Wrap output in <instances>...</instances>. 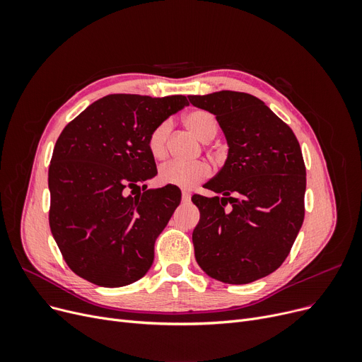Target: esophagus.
Instances as JSON below:
<instances>
[{
  "label": "esophagus",
  "mask_w": 362,
  "mask_h": 362,
  "mask_svg": "<svg viewBox=\"0 0 362 362\" xmlns=\"http://www.w3.org/2000/svg\"><path fill=\"white\" fill-rule=\"evenodd\" d=\"M182 201H183V202H189V201H191V194L183 191V192H182Z\"/></svg>",
  "instance_id": "34e87169"
}]
</instances>
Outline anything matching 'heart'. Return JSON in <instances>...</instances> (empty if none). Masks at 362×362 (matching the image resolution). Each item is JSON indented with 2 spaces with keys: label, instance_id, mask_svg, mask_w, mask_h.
I'll return each mask as SVG.
<instances>
[{
  "label": "heart",
  "instance_id": "heart-1",
  "mask_svg": "<svg viewBox=\"0 0 362 362\" xmlns=\"http://www.w3.org/2000/svg\"><path fill=\"white\" fill-rule=\"evenodd\" d=\"M185 126L191 130L201 142L211 141L218 130V122L214 114L205 110H192L183 117ZM170 133V122H163L152 129L148 136V149L152 158L164 160L167 156V139ZM211 175V167L206 161H195L189 164L167 163L161 165L158 179L164 185L177 187H194Z\"/></svg>",
  "mask_w": 362,
  "mask_h": 362
}]
</instances>
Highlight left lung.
I'll list each match as a JSON object with an SVG mask.
<instances>
[{
  "label": "left lung",
  "mask_w": 362,
  "mask_h": 362,
  "mask_svg": "<svg viewBox=\"0 0 362 362\" xmlns=\"http://www.w3.org/2000/svg\"><path fill=\"white\" fill-rule=\"evenodd\" d=\"M187 98L214 114L229 145L224 165L205 183L223 197H192L201 214L192 233L197 262L223 283L255 281L286 259L305 216L299 142L254 95L220 90Z\"/></svg>",
  "instance_id": "left-lung-1"
}]
</instances>
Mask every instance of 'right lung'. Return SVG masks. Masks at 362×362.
I'll list each match as a JSON object with an SVG mask.
<instances>
[{
    "instance_id": "obj_1",
    "label": "right lung",
    "mask_w": 362,
    "mask_h": 362,
    "mask_svg": "<svg viewBox=\"0 0 362 362\" xmlns=\"http://www.w3.org/2000/svg\"><path fill=\"white\" fill-rule=\"evenodd\" d=\"M183 95L112 93L62 132L48 170L49 227L73 273L104 288L139 280L180 204V189L140 191L157 175L148 136L187 105Z\"/></svg>"
}]
</instances>
